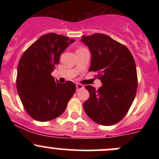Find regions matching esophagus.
Listing matches in <instances>:
<instances>
[{
	"label": "esophagus",
	"mask_w": 159,
	"mask_h": 159,
	"mask_svg": "<svg viewBox=\"0 0 159 159\" xmlns=\"http://www.w3.org/2000/svg\"><path fill=\"white\" fill-rule=\"evenodd\" d=\"M76 88H77V91H79V90L84 89V85H82V84H76Z\"/></svg>",
	"instance_id": "obj_1"
}]
</instances>
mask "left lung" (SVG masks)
<instances>
[{
  "instance_id": "8db88e82",
  "label": "left lung",
  "mask_w": 159,
  "mask_h": 159,
  "mask_svg": "<svg viewBox=\"0 0 159 159\" xmlns=\"http://www.w3.org/2000/svg\"><path fill=\"white\" fill-rule=\"evenodd\" d=\"M81 42L91 54L89 71H96L102 85L96 90L85 89L89 98L84 102L88 116L102 125L119 122L129 111L138 87L136 65L132 54L125 45L103 34L83 36Z\"/></svg>"
}]
</instances>
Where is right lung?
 <instances>
[{
  "mask_svg": "<svg viewBox=\"0 0 159 159\" xmlns=\"http://www.w3.org/2000/svg\"><path fill=\"white\" fill-rule=\"evenodd\" d=\"M75 42L64 35L49 33L38 38L22 54L17 66V89L31 118L48 121L60 116L75 94L72 81L61 84L51 76L61 54Z\"/></svg>",
  "mask_w": 159,
  "mask_h": 159,
  "instance_id": "obj_1",
  "label": "right lung"
}]
</instances>
